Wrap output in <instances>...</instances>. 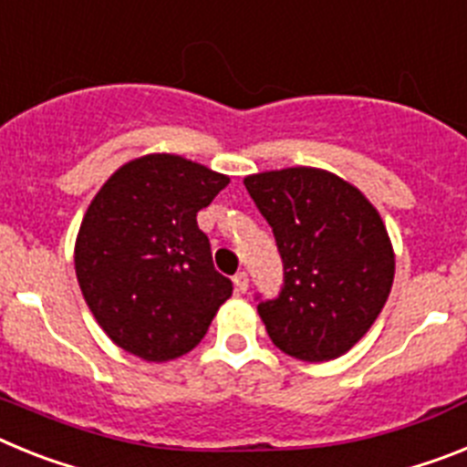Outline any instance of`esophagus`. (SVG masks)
<instances>
[{"label":"esophagus","mask_w":467,"mask_h":467,"mask_svg":"<svg viewBox=\"0 0 467 467\" xmlns=\"http://www.w3.org/2000/svg\"><path fill=\"white\" fill-rule=\"evenodd\" d=\"M233 282H234V291H237V294H244V291L249 289V275L246 273H237L233 277Z\"/></svg>","instance_id":"obj_1"}]
</instances>
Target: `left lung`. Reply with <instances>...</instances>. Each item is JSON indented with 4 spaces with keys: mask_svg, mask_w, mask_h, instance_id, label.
Segmentation results:
<instances>
[{
    "mask_svg": "<svg viewBox=\"0 0 467 467\" xmlns=\"http://www.w3.org/2000/svg\"><path fill=\"white\" fill-rule=\"evenodd\" d=\"M244 185L282 256L279 294L256 296L267 336L303 362L336 359L367 334L390 294L395 254L379 211L322 169L256 173Z\"/></svg>",
    "mask_w": 467,
    "mask_h": 467,
    "instance_id": "1",
    "label": "left lung"
}]
</instances>
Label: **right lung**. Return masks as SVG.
<instances>
[{
	"mask_svg": "<svg viewBox=\"0 0 467 467\" xmlns=\"http://www.w3.org/2000/svg\"><path fill=\"white\" fill-rule=\"evenodd\" d=\"M228 183L183 157L145 155L93 197L75 270L93 317L121 350L169 362L204 338L233 282L213 267L197 211Z\"/></svg>",
	"mask_w": 467,
	"mask_h": 467,
	"instance_id": "obj_1",
	"label": "right lung"
}]
</instances>
